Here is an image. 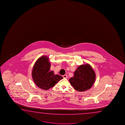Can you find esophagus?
<instances>
[{
    "instance_id": "34e87169",
    "label": "esophagus",
    "mask_w": 125,
    "mask_h": 125,
    "mask_svg": "<svg viewBox=\"0 0 125 125\" xmlns=\"http://www.w3.org/2000/svg\"><path fill=\"white\" fill-rule=\"evenodd\" d=\"M62 77H63L64 78H67V76L66 75H64L62 76Z\"/></svg>"
}]
</instances>
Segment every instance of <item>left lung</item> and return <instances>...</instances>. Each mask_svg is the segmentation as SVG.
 <instances>
[{
  "label": "left lung",
  "instance_id": "8db88e82",
  "mask_svg": "<svg viewBox=\"0 0 125 125\" xmlns=\"http://www.w3.org/2000/svg\"><path fill=\"white\" fill-rule=\"evenodd\" d=\"M74 76L69 79L70 84L79 91L90 89L95 80V73L91 66L87 64L79 66L74 72Z\"/></svg>",
  "mask_w": 125,
  "mask_h": 125
}]
</instances>
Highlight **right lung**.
<instances>
[{
	"label": "right lung",
	"mask_w": 125,
	"mask_h": 125,
	"mask_svg": "<svg viewBox=\"0 0 125 125\" xmlns=\"http://www.w3.org/2000/svg\"><path fill=\"white\" fill-rule=\"evenodd\" d=\"M50 66L49 58L43 56L37 60L33 68L32 78L35 83L41 89L48 90L63 79L59 75H55L52 71H50Z\"/></svg>",
	"instance_id": "add662e5"
}]
</instances>
